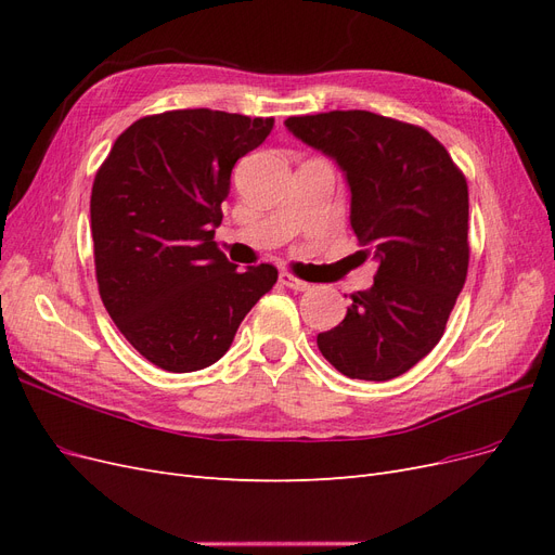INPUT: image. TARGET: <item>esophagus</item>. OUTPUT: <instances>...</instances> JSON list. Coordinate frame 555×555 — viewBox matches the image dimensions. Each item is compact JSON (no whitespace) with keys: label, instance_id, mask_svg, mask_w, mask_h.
Returning <instances> with one entry per match:
<instances>
[{"label":"esophagus","instance_id":"1","mask_svg":"<svg viewBox=\"0 0 555 555\" xmlns=\"http://www.w3.org/2000/svg\"><path fill=\"white\" fill-rule=\"evenodd\" d=\"M280 284H284V287H289V289H294V292H306V289L310 287L308 282L294 278V275H292V273H287V271H282V273H280Z\"/></svg>","mask_w":555,"mask_h":555}]
</instances>
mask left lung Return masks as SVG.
<instances>
[{
	"label": "left lung",
	"instance_id": "obj_1",
	"mask_svg": "<svg viewBox=\"0 0 555 555\" xmlns=\"http://www.w3.org/2000/svg\"><path fill=\"white\" fill-rule=\"evenodd\" d=\"M284 127L338 164L357 255L377 263L373 287L351 296L343 322L317 335L319 351L351 379L408 373L440 343L465 284V176L426 129L371 111L300 115Z\"/></svg>",
	"mask_w": 555,
	"mask_h": 555
}]
</instances>
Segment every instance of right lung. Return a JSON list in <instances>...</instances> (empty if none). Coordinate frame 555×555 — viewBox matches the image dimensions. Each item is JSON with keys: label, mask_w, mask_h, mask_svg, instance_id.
Instances as JSON below:
<instances>
[{"label": "right lung", "mask_w": 555, "mask_h": 555, "mask_svg": "<svg viewBox=\"0 0 555 555\" xmlns=\"http://www.w3.org/2000/svg\"><path fill=\"white\" fill-rule=\"evenodd\" d=\"M273 117L188 108L125 129L90 198L99 294L125 338L169 373L220 361L273 289L271 263L236 271L215 243L231 171Z\"/></svg>", "instance_id": "obj_1"}]
</instances>
